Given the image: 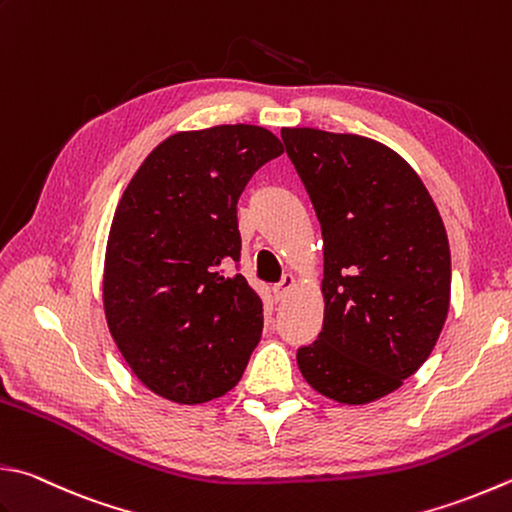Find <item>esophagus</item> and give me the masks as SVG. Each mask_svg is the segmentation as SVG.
<instances>
[{"mask_svg": "<svg viewBox=\"0 0 512 512\" xmlns=\"http://www.w3.org/2000/svg\"><path fill=\"white\" fill-rule=\"evenodd\" d=\"M294 285H296V278H294L292 274H285L283 281L276 283V285L272 287V292H274V296L278 298V301H283V298H285L289 292H292Z\"/></svg>", "mask_w": 512, "mask_h": 512, "instance_id": "obj_1", "label": "esophagus"}]
</instances>
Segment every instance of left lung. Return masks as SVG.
Wrapping results in <instances>:
<instances>
[{"label":"left lung","mask_w":512,"mask_h":512,"mask_svg":"<svg viewBox=\"0 0 512 512\" xmlns=\"http://www.w3.org/2000/svg\"><path fill=\"white\" fill-rule=\"evenodd\" d=\"M281 138L323 234L325 316L298 347L305 381L363 406L401 388L435 347L450 305L446 227L421 178L385 144L321 129Z\"/></svg>","instance_id":"obj_1"}]
</instances>
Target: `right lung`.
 Listing matches in <instances>:
<instances>
[{"label":"right lung","instance_id":"add662e5","mask_svg":"<svg viewBox=\"0 0 512 512\" xmlns=\"http://www.w3.org/2000/svg\"><path fill=\"white\" fill-rule=\"evenodd\" d=\"M283 153L272 131L220 124L153 149L115 209L104 258L106 323L133 374L169 401L223 397L263 334L243 274L238 198Z\"/></svg>","mask_w":512,"mask_h":512}]
</instances>
